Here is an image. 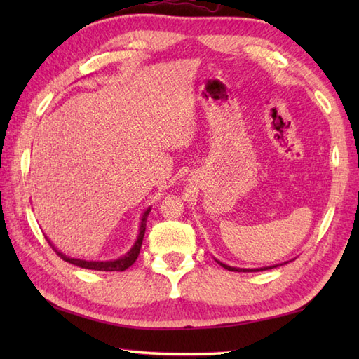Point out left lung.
Returning <instances> with one entry per match:
<instances>
[{"label":"left lung","mask_w":359,"mask_h":359,"mask_svg":"<svg viewBox=\"0 0 359 359\" xmlns=\"http://www.w3.org/2000/svg\"><path fill=\"white\" fill-rule=\"evenodd\" d=\"M220 265L224 266L225 270H230V271H262V270H269V269H273V266H265V269H256V270H248V269H236V266H230V265H225L222 262H219ZM276 266V265H274Z\"/></svg>","instance_id":"left-lung-1"}]
</instances>
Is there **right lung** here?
Instances as JSON below:
<instances>
[{
	"label": "right lung",
	"mask_w": 359,
	"mask_h": 359,
	"mask_svg": "<svg viewBox=\"0 0 359 359\" xmlns=\"http://www.w3.org/2000/svg\"><path fill=\"white\" fill-rule=\"evenodd\" d=\"M151 208H148L147 211H144V215L142 217V225H140V233H139V238H137L134 247L128 251V253L120 257V259H116V261H106V262H95V261H81V259H74V257H67L65 256L63 253H60L58 250H55V247L52 245L50 241L49 245L55 250V253L63 259V261L69 262V264H74L77 266H81V269H88V270H97V271H125L126 269H129L134 262L135 259L139 257V253H140V248H142V242H143V236H144V230H147V217L149 215ZM48 239V238H46Z\"/></svg>",
	"instance_id": "right-lung-1"
}]
</instances>
